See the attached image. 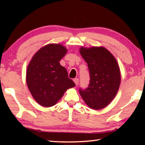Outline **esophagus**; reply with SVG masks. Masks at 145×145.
<instances>
[{
	"instance_id": "1",
	"label": "esophagus",
	"mask_w": 145,
	"mask_h": 145,
	"mask_svg": "<svg viewBox=\"0 0 145 145\" xmlns=\"http://www.w3.org/2000/svg\"><path fill=\"white\" fill-rule=\"evenodd\" d=\"M73 80H74V82L75 83V84H76V85L78 84V82H79V79L78 78H74Z\"/></svg>"
}]
</instances>
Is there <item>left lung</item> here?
<instances>
[{
    "label": "left lung",
    "mask_w": 145,
    "mask_h": 145,
    "mask_svg": "<svg viewBox=\"0 0 145 145\" xmlns=\"http://www.w3.org/2000/svg\"><path fill=\"white\" fill-rule=\"evenodd\" d=\"M79 51L88 65L90 77L88 88L79 90L80 96L91 109L106 108L120 86L121 72L117 60L104 47H81Z\"/></svg>",
    "instance_id": "8db88e82"
}]
</instances>
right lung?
Instances as JSON below:
<instances>
[{
  "label": "right lung",
  "instance_id": "right-lung-1",
  "mask_svg": "<svg viewBox=\"0 0 145 145\" xmlns=\"http://www.w3.org/2000/svg\"><path fill=\"white\" fill-rule=\"evenodd\" d=\"M67 53L61 44L50 43L35 53L28 64L26 82L33 98L41 106H53L69 88L75 86L59 61Z\"/></svg>",
  "mask_w": 145,
  "mask_h": 145
}]
</instances>
